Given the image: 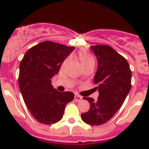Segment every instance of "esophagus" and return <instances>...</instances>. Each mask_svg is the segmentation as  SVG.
Masks as SVG:
<instances>
[{"label": "esophagus", "instance_id": "1", "mask_svg": "<svg viewBox=\"0 0 149 149\" xmlns=\"http://www.w3.org/2000/svg\"><path fill=\"white\" fill-rule=\"evenodd\" d=\"M74 99L76 102H80V101H81L82 97H81V96H79V95H76H76L74 96Z\"/></svg>", "mask_w": 149, "mask_h": 149}]
</instances>
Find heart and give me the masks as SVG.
<instances>
[{"label":"heart","instance_id":"heart-1","mask_svg":"<svg viewBox=\"0 0 149 149\" xmlns=\"http://www.w3.org/2000/svg\"><path fill=\"white\" fill-rule=\"evenodd\" d=\"M79 59L80 60L83 66L88 65V64L94 63V58L86 50H81L79 52Z\"/></svg>","mask_w":149,"mask_h":149}]
</instances>
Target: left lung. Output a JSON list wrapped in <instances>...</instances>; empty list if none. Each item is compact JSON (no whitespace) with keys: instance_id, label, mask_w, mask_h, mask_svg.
Wrapping results in <instances>:
<instances>
[{"instance_id":"8db88e82","label":"left lung","mask_w":149,"mask_h":149,"mask_svg":"<svg viewBox=\"0 0 149 149\" xmlns=\"http://www.w3.org/2000/svg\"><path fill=\"white\" fill-rule=\"evenodd\" d=\"M97 57L98 66L94 78L97 86V100L83 97L90 104L89 110L81 115L84 123L100 125L111 119L120 109L131 88L132 72L127 60L110 46L90 47Z\"/></svg>"}]
</instances>
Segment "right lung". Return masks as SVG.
Segmentation results:
<instances>
[{"label": "right lung", "mask_w": 149, "mask_h": 149, "mask_svg": "<svg viewBox=\"0 0 149 149\" xmlns=\"http://www.w3.org/2000/svg\"><path fill=\"white\" fill-rule=\"evenodd\" d=\"M60 43L45 41L29 49L20 63L19 86L33 118L49 125L62 119L66 104L74 98L70 91L60 92L51 84L64 60L74 49Z\"/></svg>", "instance_id": "1"}]
</instances>
